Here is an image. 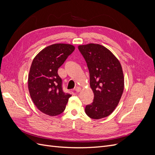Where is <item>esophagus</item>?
<instances>
[{
  "instance_id": "34e87169",
  "label": "esophagus",
  "mask_w": 155,
  "mask_h": 155,
  "mask_svg": "<svg viewBox=\"0 0 155 155\" xmlns=\"http://www.w3.org/2000/svg\"><path fill=\"white\" fill-rule=\"evenodd\" d=\"M81 88L80 87H77L76 88H75V91H76L77 92H79L81 91Z\"/></svg>"
}]
</instances>
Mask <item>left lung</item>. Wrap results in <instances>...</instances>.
Segmentation results:
<instances>
[{
    "label": "left lung",
    "instance_id": "1",
    "mask_svg": "<svg viewBox=\"0 0 155 155\" xmlns=\"http://www.w3.org/2000/svg\"><path fill=\"white\" fill-rule=\"evenodd\" d=\"M90 74V85L94 92L93 102L85 107L87 115L98 120L109 116L122 96L124 77L118 59L105 46L91 43L79 45Z\"/></svg>",
    "mask_w": 155,
    "mask_h": 155
}]
</instances>
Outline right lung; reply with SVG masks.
<instances>
[{"instance_id": "right-lung-1", "label": "right lung", "mask_w": 155, "mask_h": 155, "mask_svg": "<svg viewBox=\"0 0 155 155\" xmlns=\"http://www.w3.org/2000/svg\"><path fill=\"white\" fill-rule=\"evenodd\" d=\"M74 50L71 45H51L33 60L28 80L30 94L37 109L46 114H61L72 96L63 92L58 70Z\"/></svg>"}]
</instances>
